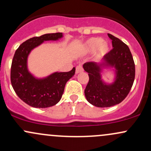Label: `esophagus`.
<instances>
[{"mask_svg": "<svg viewBox=\"0 0 151 151\" xmlns=\"http://www.w3.org/2000/svg\"><path fill=\"white\" fill-rule=\"evenodd\" d=\"M84 71L83 69V67H82V66H77V67H76V74H79V73L80 72H82Z\"/></svg>", "mask_w": 151, "mask_h": 151, "instance_id": "1", "label": "esophagus"}]
</instances>
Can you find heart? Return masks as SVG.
<instances>
[{"instance_id":"1","label":"heart","mask_w":151,"mask_h":151,"mask_svg":"<svg viewBox=\"0 0 151 151\" xmlns=\"http://www.w3.org/2000/svg\"><path fill=\"white\" fill-rule=\"evenodd\" d=\"M98 49V57L104 55L108 51V46L106 43H103L102 39L100 38H92L87 41L85 44V49L87 51H92Z\"/></svg>"}]
</instances>
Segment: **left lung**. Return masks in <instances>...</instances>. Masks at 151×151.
Wrapping results in <instances>:
<instances>
[{
    "label": "left lung",
    "mask_w": 151,
    "mask_h": 151,
    "mask_svg": "<svg viewBox=\"0 0 151 151\" xmlns=\"http://www.w3.org/2000/svg\"><path fill=\"white\" fill-rule=\"evenodd\" d=\"M112 40V49L105 54L100 65H114L117 69V79L112 86L104 85L101 80L100 66L94 62L83 65L88 73L89 82L84 94L90 104L97 107H109L125 100L133 84L135 75V63L130 49L121 40L112 34H107Z\"/></svg>",
    "instance_id": "left-lung-1"
}]
</instances>
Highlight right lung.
<instances>
[{"label":"right lung","instance_id":"1","mask_svg":"<svg viewBox=\"0 0 151 151\" xmlns=\"http://www.w3.org/2000/svg\"><path fill=\"white\" fill-rule=\"evenodd\" d=\"M62 33L46 34L31 38L19 46L13 58L11 82L21 100L31 107L46 108L55 105L64 93L66 83L75 74V68L67 72H56L43 79H35L27 69V57L31 49L44 41L57 40Z\"/></svg>","mask_w":151,"mask_h":151}]
</instances>
